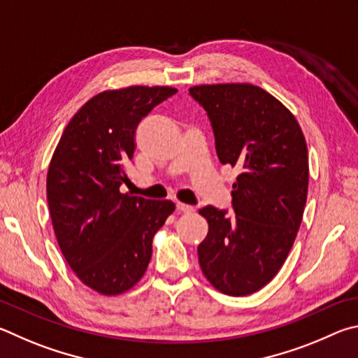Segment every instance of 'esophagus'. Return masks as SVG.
<instances>
[{"label":"esophagus","mask_w":358,"mask_h":358,"mask_svg":"<svg viewBox=\"0 0 358 358\" xmlns=\"http://www.w3.org/2000/svg\"><path fill=\"white\" fill-rule=\"evenodd\" d=\"M176 209H178L179 212H182V214H190V212L195 210V208H193V206L184 204V203H178V204H176Z\"/></svg>","instance_id":"34e87169"}]
</instances>
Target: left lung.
Here are the masks:
<instances>
[{"instance_id":"1","label":"left lung","mask_w":358,"mask_h":358,"mask_svg":"<svg viewBox=\"0 0 358 358\" xmlns=\"http://www.w3.org/2000/svg\"><path fill=\"white\" fill-rule=\"evenodd\" d=\"M190 96L208 111L218 160L239 169L233 209H199L209 223L198 245L204 277L223 294L259 291L278 273L296 241L308 193L302 129L272 94L250 83L199 85Z\"/></svg>"}]
</instances>
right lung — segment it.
<instances>
[{"instance_id": "add662e5", "label": "right lung", "mask_w": 358, "mask_h": 358, "mask_svg": "<svg viewBox=\"0 0 358 358\" xmlns=\"http://www.w3.org/2000/svg\"><path fill=\"white\" fill-rule=\"evenodd\" d=\"M178 90L129 86L94 96L61 135L47 173V199L62 255L75 275L103 296L134 287L152 256V239L174 203L122 193L135 131Z\"/></svg>"}]
</instances>
